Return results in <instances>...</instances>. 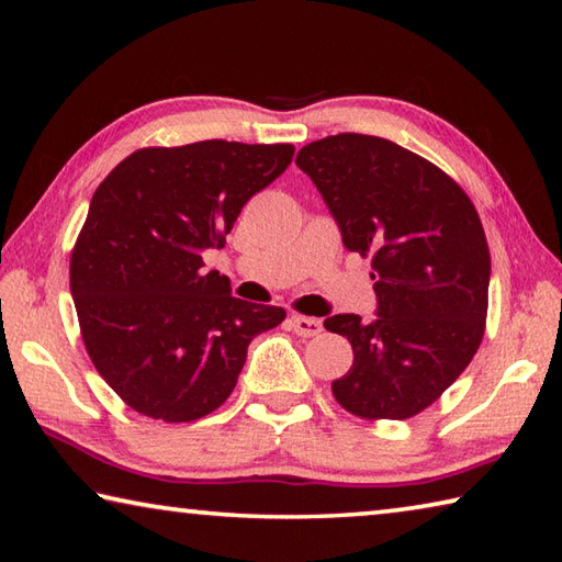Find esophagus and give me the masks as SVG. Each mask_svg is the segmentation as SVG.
<instances>
[{
  "mask_svg": "<svg viewBox=\"0 0 562 562\" xmlns=\"http://www.w3.org/2000/svg\"><path fill=\"white\" fill-rule=\"evenodd\" d=\"M290 326L300 338H314L324 330V324H321L318 318H308V316H292Z\"/></svg>",
  "mask_w": 562,
  "mask_h": 562,
  "instance_id": "34e87169",
  "label": "esophagus"
}]
</instances>
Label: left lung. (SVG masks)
<instances>
[{
  "instance_id": "obj_1",
  "label": "left lung",
  "mask_w": 562,
  "mask_h": 562,
  "mask_svg": "<svg viewBox=\"0 0 562 562\" xmlns=\"http://www.w3.org/2000/svg\"><path fill=\"white\" fill-rule=\"evenodd\" d=\"M342 244L372 256L376 318L324 321L352 345L333 396L364 420H405L459 379L485 333L491 250L461 186L384 137L342 133L296 154Z\"/></svg>"
}]
</instances>
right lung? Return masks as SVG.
<instances>
[{
    "label": "right lung",
    "mask_w": 562,
    "mask_h": 562,
    "mask_svg": "<svg viewBox=\"0 0 562 562\" xmlns=\"http://www.w3.org/2000/svg\"><path fill=\"white\" fill-rule=\"evenodd\" d=\"M294 157L292 145L205 139L145 147L105 176L69 258V288L93 367L130 408L190 423L229 398L248 342L284 308L232 296L202 270L238 212Z\"/></svg>",
    "instance_id": "1"
}]
</instances>
